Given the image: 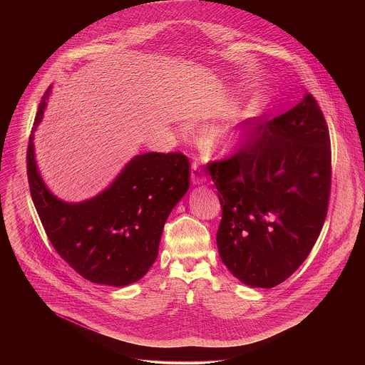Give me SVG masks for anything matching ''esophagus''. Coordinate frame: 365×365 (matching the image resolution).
Returning <instances> with one entry per match:
<instances>
[{"instance_id": "1", "label": "esophagus", "mask_w": 365, "mask_h": 365, "mask_svg": "<svg viewBox=\"0 0 365 365\" xmlns=\"http://www.w3.org/2000/svg\"><path fill=\"white\" fill-rule=\"evenodd\" d=\"M191 180L194 184H202L207 180L205 175V170L202 168V165L197 161L192 163V170H191Z\"/></svg>"}]
</instances>
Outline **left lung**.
Segmentation results:
<instances>
[{"label": "left lung", "mask_w": 365, "mask_h": 365, "mask_svg": "<svg viewBox=\"0 0 365 365\" xmlns=\"http://www.w3.org/2000/svg\"><path fill=\"white\" fill-rule=\"evenodd\" d=\"M233 153L209 161L222 219L216 233L227 269L272 288L307 260L323 227L331 187L330 136L312 94L271 119H247Z\"/></svg>", "instance_id": "obj_1"}]
</instances>
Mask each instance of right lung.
<instances>
[{"label":"right lung","mask_w":365,"mask_h":365,"mask_svg":"<svg viewBox=\"0 0 365 365\" xmlns=\"http://www.w3.org/2000/svg\"><path fill=\"white\" fill-rule=\"evenodd\" d=\"M49 90L35 116L26 152L32 201L58 256L94 284L125 287L156 261L164 223L190 187L191 165L181 152L136 156L96 198L67 204L48 190L38 171L34 130L43 118Z\"/></svg>","instance_id":"add662e5"}]
</instances>
